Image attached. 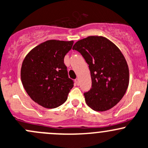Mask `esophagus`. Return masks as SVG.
<instances>
[{
  "label": "esophagus",
  "instance_id": "obj_1",
  "mask_svg": "<svg viewBox=\"0 0 148 148\" xmlns=\"http://www.w3.org/2000/svg\"><path fill=\"white\" fill-rule=\"evenodd\" d=\"M75 81L76 85H79V79L78 78H76L75 80Z\"/></svg>",
  "mask_w": 148,
  "mask_h": 148
}]
</instances>
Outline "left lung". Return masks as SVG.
<instances>
[{"label":"left lung","mask_w":148,"mask_h":148,"mask_svg":"<svg viewBox=\"0 0 148 148\" xmlns=\"http://www.w3.org/2000/svg\"><path fill=\"white\" fill-rule=\"evenodd\" d=\"M89 65L92 86L84 92L86 103L96 111H106L118 104L129 84V69L119 48L102 36H89L75 43Z\"/></svg>","instance_id":"1"}]
</instances>
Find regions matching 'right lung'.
I'll return each instance as SVG.
<instances>
[{"mask_svg": "<svg viewBox=\"0 0 148 148\" xmlns=\"http://www.w3.org/2000/svg\"><path fill=\"white\" fill-rule=\"evenodd\" d=\"M73 44V41L47 40L30 51L23 62V85L30 98L42 107L61 106L73 87L64 63Z\"/></svg>", "mask_w": 148, "mask_h": 148, "instance_id": "1", "label": "right lung"}]
</instances>
